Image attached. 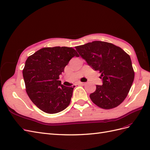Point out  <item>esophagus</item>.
<instances>
[{
	"label": "esophagus",
	"mask_w": 150,
	"mask_h": 150,
	"mask_svg": "<svg viewBox=\"0 0 150 150\" xmlns=\"http://www.w3.org/2000/svg\"><path fill=\"white\" fill-rule=\"evenodd\" d=\"M78 84H79V85H82V86H84V85L86 84V83H83V82H78Z\"/></svg>",
	"instance_id": "1"
}]
</instances>
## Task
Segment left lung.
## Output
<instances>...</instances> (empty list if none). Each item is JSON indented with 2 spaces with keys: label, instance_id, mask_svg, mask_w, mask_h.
I'll return each instance as SVG.
<instances>
[{
  "label": "left lung",
  "instance_id": "left-lung-1",
  "mask_svg": "<svg viewBox=\"0 0 150 150\" xmlns=\"http://www.w3.org/2000/svg\"><path fill=\"white\" fill-rule=\"evenodd\" d=\"M76 48L89 66L101 73L103 84L96 85L95 91L90 95L92 102L103 109L119 106L134 79L130 56L120 47L105 42L95 41Z\"/></svg>",
  "mask_w": 150,
  "mask_h": 150
}]
</instances>
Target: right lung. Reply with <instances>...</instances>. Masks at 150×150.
<instances>
[{"label":"right lung","instance_id":"add662e5","mask_svg":"<svg viewBox=\"0 0 150 150\" xmlns=\"http://www.w3.org/2000/svg\"><path fill=\"white\" fill-rule=\"evenodd\" d=\"M74 56L79 55L71 47H45L26 60L23 70L26 91L32 102L43 112L56 114L69 105L75 86H64L59 79Z\"/></svg>","mask_w":150,"mask_h":150}]
</instances>
